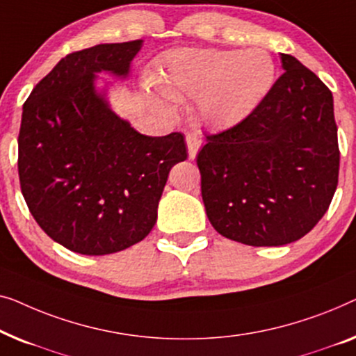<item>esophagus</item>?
Wrapping results in <instances>:
<instances>
[{
	"mask_svg": "<svg viewBox=\"0 0 356 356\" xmlns=\"http://www.w3.org/2000/svg\"><path fill=\"white\" fill-rule=\"evenodd\" d=\"M185 142H187V148H188V156L195 158L197 156L200 147L203 143V137L198 130H190V132L185 134Z\"/></svg>",
	"mask_w": 356,
	"mask_h": 356,
	"instance_id": "esophagus-1",
	"label": "esophagus"
}]
</instances>
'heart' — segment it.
Masks as SVG:
<instances>
[{"instance_id": "heart-1", "label": "heart", "mask_w": 356, "mask_h": 356, "mask_svg": "<svg viewBox=\"0 0 356 356\" xmlns=\"http://www.w3.org/2000/svg\"><path fill=\"white\" fill-rule=\"evenodd\" d=\"M274 80L276 66L261 48H180L163 58L156 85L169 98H198L203 121L229 129L257 111Z\"/></svg>"}]
</instances>
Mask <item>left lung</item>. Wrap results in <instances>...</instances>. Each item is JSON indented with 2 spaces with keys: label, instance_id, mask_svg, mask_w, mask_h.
Returning <instances> with one entry per match:
<instances>
[{
  "label": "left lung",
  "instance_id": "left-lung-1",
  "mask_svg": "<svg viewBox=\"0 0 356 356\" xmlns=\"http://www.w3.org/2000/svg\"><path fill=\"white\" fill-rule=\"evenodd\" d=\"M284 74L257 111L207 135L197 164L211 226L252 247L302 238L327 211L339 182L334 99L316 74L280 54Z\"/></svg>",
  "mask_w": 356,
  "mask_h": 356
}]
</instances>
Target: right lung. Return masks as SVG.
<instances>
[{"label":"right lung","mask_w":356,"mask_h":356,"mask_svg":"<svg viewBox=\"0 0 356 356\" xmlns=\"http://www.w3.org/2000/svg\"><path fill=\"white\" fill-rule=\"evenodd\" d=\"M143 40L63 58L24 103L19 180L35 221L54 242L90 257L121 252L149 234L184 135L148 137L97 92L98 72L129 76Z\"/></svg>","instance_id":"right-lung-1"}]
</instances>
